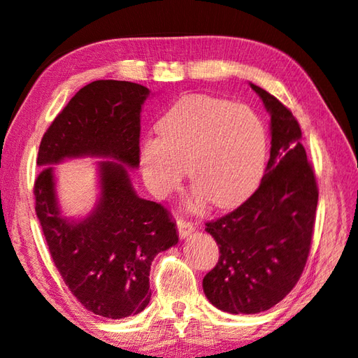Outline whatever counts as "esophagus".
Returning <instances> with one entry per match:
<instances>
[{"mask_svg":"<svg viewBox=\"0 0 358 358\" xmlns=\"http://www.w3.org/2000/svg\"><path fill=\"white\" fill-rule=\"evenodd\" d=\"M177 229L181 238H187L194 231V224L189 222V220L180 217L177 219Z\"/></svg>","mask_w":358,"mask_h":358,"instance_id":"1","label":"esophagus"}]
</instances>
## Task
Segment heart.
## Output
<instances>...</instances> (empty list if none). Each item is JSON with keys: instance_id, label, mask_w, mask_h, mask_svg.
I'll use <instances>...</instances> for the list:
<instances>
[{"instance_id": "heart-1", "label": "heart", "mask_w": 358, "mask_h": 358, "mask_svg": "<svg viewBox=\"0 0 358 358\" xmlns=\"http://www.w3.org/2000/svg\"><path fill=\"white\" fill-rule=\"evenodd\" d=\"M159 139L141 145L142 178L155 197H166L185 177L219 208L243 201L255 189L266 164L268 138L259 117L244 105L213 96L178 100L158 120Z\"/></svg>"}]
</instances>
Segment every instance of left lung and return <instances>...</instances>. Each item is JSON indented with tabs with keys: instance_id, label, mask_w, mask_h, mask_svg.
I'll list each match as a JSON object with an SVG mask.
<instances>
[{
	"instance_id": "left-lung-1",
	"label": "left lung",
	"mask_w": 358,
	"mask_h": 358,
	"mask_svg": "<svg viewBox=\"0 0 358 358\" xmlns=\"http://www.w3.org/2000/svg\"><path fill=\"white\" fill-rule=\"evenodd\" d=\"M271 115V157L258 189L236 210L206 222L219 262L203 278L214 307L255 315L296 287L307 263L317 206L315 172L296 117L250 83Z\"/></svg>"
}]
</instances>
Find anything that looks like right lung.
<instances>
[{"mask_svg":"<svg viewBox=\"0 0 358 358\" xmlns=\"http://www.w3.org/2000/svg\"><path fill=\"white\" fill-rule=\"evenodd\" d=\"M150 90L136 83L100 80L78 90L38 147L36 214L51 258L83 307L122 320L150 302L155 257L178 243L164 206L136 194L129 169L139 167L141 111ZM97 163L99 200L86 218L64 217L55 192V164L71 157Z\"/></svg>","mask_w":358,"mask_h":358,"instance_id":"1","label":"right lung"}]
</instances>
